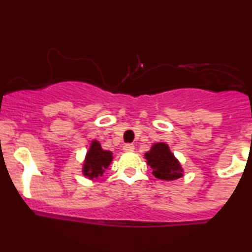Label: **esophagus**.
Returning a JSON list of instances; mask_svg holds the SVG:
<instances>
[{"label": "esophagus", "instance_id": "esophagus-1", "mask_svg": "<svg viewBox=\"0 0 252 252\" xmlns=\"http://www.w3.org/2000/svg\"><path fill=\"white\" fill-rule=\"evenodd\" d=\"M123 150H124V152H126V153L134 152L135 146H134V144H131V143H126V144H124V146H123Z\"/></svg>", "mask_w": 252, "mask_h": 252}]
</instances>
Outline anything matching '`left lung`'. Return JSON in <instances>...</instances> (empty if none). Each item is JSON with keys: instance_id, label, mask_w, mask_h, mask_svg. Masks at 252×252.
<instances>
[{"instance_id": "obj_1", "label": "left lung", "mask_w": 252, "mask_h": 252, "mask_svg": "<svg viewBox=\"0 0 252 252\" xmlns=\"http://www.w3.org/2000/svg\"><path fill=\"white\" fill-rule=\"evenodd\" d=\"M144 156L147 158V163L153 169L155 178L172 181L182 176L181 164L172 154L166 143L160 142L153 144L152 148Z\"/></svg>"}]
</instances>
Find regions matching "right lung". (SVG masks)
<instances>
[{"instance_id":"add662e5","label":"right lung","mask_w":252,"mask_h":252,"mask_svg":"<svg viewBox=\"0 0 252 252\" xmlns=\"http://www.w3.org/2000/svg\"><path fill=\"white\" fill-rule=\"evenodd\" d=\"M111 161L112 153L104 150L98 141H92L84 162L83 174L89 179H97L98 176L103 175Z\"/></svg>"}]
</instances>
